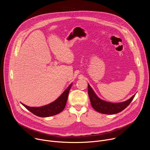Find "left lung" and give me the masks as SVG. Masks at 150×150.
I'll use <instances>...</instances> for the list:
<instances>
[{
  "label": "left lung",
  "instance_id": "8db88e82",
  "mask_svg": "<svg viewBox=\"0 0 150 150\" xmlns=\"http://www.w3.org/2000/svg\"><path fill=\"white\" fill-rule=\"evenodd\" d=\"M88 93L91 105L94 110L99 113L106 115H114L122 112L129 105L135 96V94L129 99L120 103L105 101L97 96L89 83H88Z\"/></svg>",
  "mask_w": 150,
  "mask_h": 150
}]
</instances>
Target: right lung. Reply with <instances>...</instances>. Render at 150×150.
<instances>
[{"label":"right lung","mask_w":150,"mask_h":150,"mask_svg":"<svg viewBox=\"0 0 150 150\" xmlns=\"http://www.w3.org/2000/svg\"><path fill=\"white\" fill-rule=\"evenodd\" d=\"M72 83L64 91V92L56 100L52 103L41 107H30L22 104L25 108L34 115L42 117H50L60 113L65 108L67 102L69 90L72 87Z\"/></svg>","instance_id":"right-lung-1"}]
</instances>
